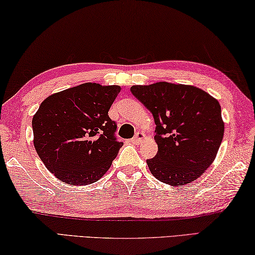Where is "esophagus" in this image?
<instances>
[{
	"label": "esophagus",
	"instance_id": "obj_1",
	"mask_svg": "<svg viewBox=\"0 0 255 255\" xmlns=\"http://www.w3.org/2000/svg\"><path fill=\"white\" fill-rule=\"evenodd\" d=\"M143 137H144V134H143V133L137 132L136 134H135L134 136H133L132 139H131V142H132L133 144H139L140 142L142 141V139H143Z\"/></svg>",
	"mask_w": 255,
	"mask_h": 255
}]
</instances>
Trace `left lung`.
I'll use <instances>...</instances> for the list:
<instances>
[{"instance_id":"8db88e82","label":"left lung","mask_w":255,"mask_h":255,"mask_svg":"<svg viewBox=\"0 0 255 255\" xmlns=\"http://www.w3.org/2000/svg\"><path fill=\"white\" fill-rule=\"evenodd\" d=\"M131 93L154 119L158 152L146 160L151 173L171 186H184L202 176L224 135L218 101L197 87L166 82L136 85Z\"/></svg>"}]
</instances>
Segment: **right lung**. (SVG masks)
I'll list each match as a JSON object with an SVG mask.
<instances>
[{
	"label": "right lung",
	"mask_w": 255,
	"mask_h": 255,
	"mask_svg": "<svg viewBox=\"0 0 255 255\" xmlns=\"http://www.w3.org/2000/svg\"><path fill=\"white\" fill-rule=\"evenodd\" d=\"M119 86L86 83L47 97L32 119L33 144L44 166L68 185H89L109 170L122 142L109 111Z\"/></svg>",
	"instance_id": "obj_1"
}]
</instances>
